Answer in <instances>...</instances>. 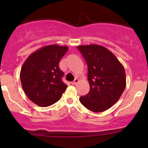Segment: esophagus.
Masks as SVG:
<instances>
[{
    "label": "esophagus",
    "instance_id": "esophagus-1",
    "mask_svg": "<svg viewBox=\"0 0 148 148\" xmlns=\"http://www.w3.org/2000/svg\"><path fill=\"white\" fill-rule=\"evenodd\" d=\"M79 80L78 79H75L74 80V81H72V84H73V85H76L78 84V83H79Z\"/></svg>",
    "mask_w": 148,
    "mask_h": 148
}]
</instances>
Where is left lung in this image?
Segmentation results:
<instances>
[{"mask_svg": "<svg viewBox=\"0 0 148 148\" xmlns=\"http://www.w3.org/2000/svg\"><path fill=\"white\" fill-rule=\"evenodd\" d=\"M77 48L88 64V94L79 101L90 111L98 113L108 109L120 99L126 87L123 65L108 49L97 45Z\"/></svg>", "mask_w": 148, "mask_h": 148, "instance_id": "obj_1", "label": "left lung"}]
</instances>
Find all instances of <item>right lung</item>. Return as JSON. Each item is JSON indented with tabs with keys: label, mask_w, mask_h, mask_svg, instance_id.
<instances>
[{
	"label": "right lung",
	"mask_w": 148,
	"mask_h": 148,
	"mask_svg": "<svg viewBox=\"0 0 148 148\" xmlns=\"http://www.w3.org/2000/svg\"><path fill=\"white\" fill-rule=\"evenodd\" d=\"M67 46L51 45L39 49L25 60L20 72L23 91L35 104L47 107L57 102L67 89L59 62Z\"/></svg>",
	"instance_id": "right-lung-1"
}]
</instances>
